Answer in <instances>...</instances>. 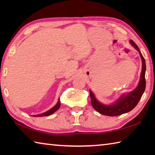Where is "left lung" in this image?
<instances>
[{"label":"left lung","mask_w":155,"mask_h":155,"mask_svg":"<svg viewBox=\"0 0 155 155\" xmlns=\"http://www.w3.org/2000/svg\"><path fill=\"white\" fill-rule=\"evenodd\" d=\"M130 44L139 51L141 59H142V72H141L140 79L139 81V85H138L137 87L133 92H131L130 93L128 94L126 96H125V95H123V96L117 101L116 103L113 105H110V106L100 103L96 99L94 95L90 90V96L92 106H93V107L97 112H98V113L102 114L107 115V116L109 117H114L118 116V115L123 114L124 113H126L130 111L137 106L138 103H139L141 98V97H142L144 90H145V61H144V58L142 54H141L139 47H138L137 45L134 43V42L132 40H130Z\"/></svg>","instance_id":"left-lung-1"}]
</instances>
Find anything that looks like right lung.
Listing matches in <instances>:
<instances>
[{
  "mask_svg": "<svg viewBox=\"0 0 155 155\" xmlns=\"http://www.w3.org/2000/svg\"><path fill=\"white\" fill-rule=\"evenodd\" d=\"M61 107V102H60V98L58 99V101L57 104L55 105L54 107H52L51 109H50L49 110L45 112V113L41 114H38V115H34V117H47V116H49L52 114H53L54 112L57 111L59 108Z\"/></svg>",
  "mask_w": 155,
  "mask_h": 155,
  "instance_id": "1",
  "label": "right lung"
}]
</instances>
